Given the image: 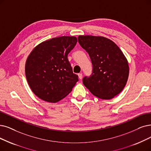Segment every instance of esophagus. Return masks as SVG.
I'll return each instance as SVG.
<instances>
[{"label": "esophagus", "instance_id": "34e87169", "mask_svg": "<svg viewBox=\"0 0 151 151\" xmlns=\"http://www.w3.org/2000/svg\"><path fill=\"white\" fill-rule=\"evenodd\" d=\"M78 76H79V77L80 79H82V73L78 74Z\"/></svg>", "mask_w": 151, "mask_h": 151}]
</instances>
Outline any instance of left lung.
<instances>
[{
  "instance_id": "1",
  "label": "left lung",
  "mask_w": 151,
  "mask_h": 151,
  "mask_svg": "<svg viewBox=\"0 0 151 151\" xmlns=\"http://www.w3.org/2000/svg\"><path fill=\"white\" fill-rule=\"evenodd\" d=\"M78 42L89 55L93 72L83 83L93 95L110 100L121 92L129 73L128 60L113 41L104 37L80 35Z\"/></svg>"
}]
</instances>
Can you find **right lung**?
<instances>
[{
  "label": "right lung",
  "mask_w": 151,
  "mask_h": 151,
  "mask_svg": "<svg viewBox=\"0 0 151 151\" xmlns=\"http://www.w3.org/2000/svg\"><path fill=\"white\" fill-rule=\"evenodd\" d=\"M76 37L63 36L41 42L34 47L25 63L30 88L38 98L56 103L65 97L78 81L68 55L76 46Z\"/></svg>",
  "instance_id": "obj_1"
}]
</instances>
